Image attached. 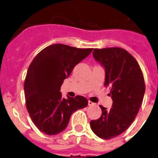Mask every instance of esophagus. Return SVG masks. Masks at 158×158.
<instances>
[{"label": "esophagus", "instance_id": "1", "mask_svg": "<svg viewBox=\"0 0 158 158\" xmlns=\"http://www.w3.org/2000/svg\"><path fill=\"white\" fill-rule=\"evenodd\" d=\"M88 105L89 106H93V105H95V104H94L93 102H91V101H88Z\"/></svg>", "mask_w": 158, "mask_h": 158}]
</instances>
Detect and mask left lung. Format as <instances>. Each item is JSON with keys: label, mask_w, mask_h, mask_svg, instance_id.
Returning <instances> with one entry per match:
<instances>
[{"label": "left lung", "mask_w": 158, "mask_h": 158, "mask_svg": "<svg viewBox=\"0 0 158 158\" xmlns=\"http://www.w3.org/2000/svg\"><path fill=\"white\" fill-rule=\"evenodd\" d=\"M93 57L105 70L104 85L110 86L112 106H99L101 116L90 123L91 130L102 139L113 138L126 131L138 113L145 85L138 63L124 49H94Z\"/></svg>", "instance_id": "obj_1"}]
</instances>
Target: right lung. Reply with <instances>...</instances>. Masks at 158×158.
<instances>
[{"label":"right lung","instance_id":"right-lung-1","mask_svg":"<svg viewBox=\"0 0 158 158\" xmlns=\"http://www.w3.org/2000/svg\"><path fill=\"white\" fill-rule=\"evenodd\" d=\"M92 50L54 44L43 49L32 61L24 91L28 112L41 132L60 133L67 128L73 112L87 106V99L81 95L62 97L60 87L74 67Z\"/></svg>","mask_w":158,"mask_h":158}]
</instances>
